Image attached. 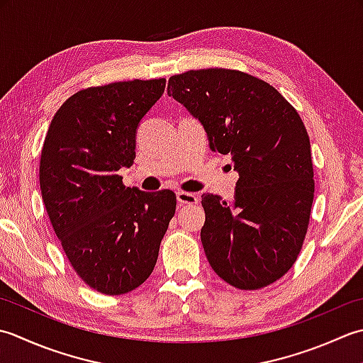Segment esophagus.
<instances>
[{
    "instance_id": "esophagus-1",
    "label": "esophagus",
    "mask_w": 363,
    "mask_h": 363,
    "mask_svg": "<svg viewBox=\"0 0 363 363\" xmlns=\"http://www.w3.org/2000/svg\"><path fill=\"white\" fill-rule=\"evenodd\" d=\"M177 202L179 205H194L199 202V199L196 194H192V192H184V191H179L177 192Z\"/></svg>"
}]
</instances>
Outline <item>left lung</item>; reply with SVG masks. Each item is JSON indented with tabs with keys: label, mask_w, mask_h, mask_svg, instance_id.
<instances>
[{
	"label": "left lung",
	"mask_w": 363,
	"mask_h": 363,
	"mask_svg": "<svg viewBox=\"0 0 363 363\" xmlns=\"http://www.w3.org/2000/svg\"><path fill=\"white\" fill-rule=\"evenodd\" d=\"M167 94L203 125L210 149L238 172L232 203L203 194L201 240L214 272L240 290L276 282L294 264L313 203L310 139L277 89L244 72L189 70Z\"/></svg>",
	"instance_id": "obj_1"
}]
</instances>
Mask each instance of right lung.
<instances>
[{"label":"right lung","mask_w":363,"mask_h":363,"mask_svg":"<svg viewBox=\"0 0 363 363\" xmlns=\"http://www.w3.org/2000/svg\"><path fill=\"white\" fill-rule=\"evenodd\" d=\"M166 79L87 87L57 109L42 147V199L77 274L103 294L144 284L175 214L172 191L128 188L117 175L136 158L139 122Z\"/></svg>","instance_id":"1"}]
</instances>
